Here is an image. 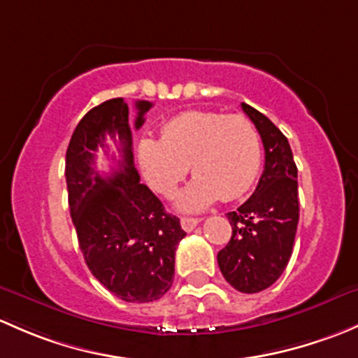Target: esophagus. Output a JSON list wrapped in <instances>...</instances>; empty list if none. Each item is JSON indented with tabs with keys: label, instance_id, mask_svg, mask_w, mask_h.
Wrapping results in <instances>:
<instances>
[{
	"label": "esophagus",
	"instance_id": "esophagus-1",
	"mask_svg": "<svg viewBox=\"0 0 358 358\" xmlns=\"http://www.w3.org/2000/svg\"><path fill=\"white\" fill-rule=\"evenodd\" d=\"M198 224H200V219H194V217H180V226H182V229L186 233H191Z\"/></svg>",
	"mask_w": 358,
	"mask_h": 358
}]
</instances>
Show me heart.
Wrapping results in <instances>:
<instances>
[{
	"mask_svg": "<svg viewBox=\"0 0 358 358\" xmlns=\"http://www.w3.org/2000/svg\"><path fill=\"white\" fill-rule=\"evenodd\" d=\"M139 164L150 186L164 198L178 193L191 165L194 180L178 206L200 212L220 198L233 201L252 189L262 169V139L245 115L189 110L165 122L162 141L139 143Z\"/></svg>",
	"mask_w": 358,
	"mask_h": 358,
	"instance_id": "b5f03b06",
	"label": "heart"
}]
</instances>
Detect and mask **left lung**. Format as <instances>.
<instances>
[{"label": "left lung", "mask_w": 358, "mask_h": 358, "mask_svg": "<svg viewBox=\"0 0 358 358\" xmlns=\"http://www.w3.org/2000/svg\"><path fill=\"white\" fill-rule=\"evenodd\" d=\"M264 143L265 165L255 193L227 213L233 236L217 255L224 279L241 293L274 285L293 253L300 203L298 171L286 136L264 113L241 103Z\"/></svg>", "instance_id": "left-lung-1"}]
</instances>
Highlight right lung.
<instances>
[{
	"instance_id": "right-lung-1",
	"label": "right lung",
	"mask_w": 358,
	"mask_h": 358,
	"mask_svg": "<svg viewBox=\"0 0 358 358\" xmlns=\"http://www.w3.org/2000/svg\"><path fill=\"white\" fill-rule=\"evenodd\" d=\"M150 108V101H136V129ZM106 135L117 141L120 160L113 155V172L101 176L94 153L104 148ZM65 178L70 215L91 274L124 301L148 303L164 296L174 281L176 248L186 233L178 217L139 182L122 98L108 99L80 119L69 143Z\"/></svg>"
}]
</instances>
